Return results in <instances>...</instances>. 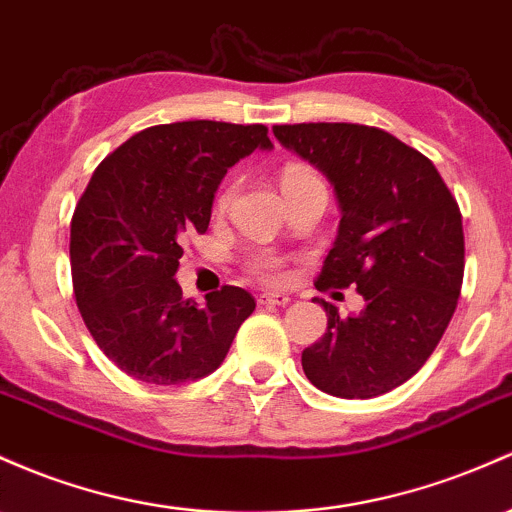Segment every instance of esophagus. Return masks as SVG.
<instances>
[{"label":"esophagus","instance_id":"obj_1","mask_svg":"<svg viewBox=\"0 0 512 512\" xmlns=\"http://www.w3.org/2000/svg\"><path fill=\"white\" fill-rule=\"evenodd\" d=\"M260 303H267V306H286L291 299L286 294H279V291H265V294H260Z\"/></svg>","mask_w":512,"mask_h":512}]
</instances>
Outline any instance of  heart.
Masks as SVG:
<instances>
[{
  "label": "heart",
  "mask_w": 512,
  "mask_h": 512,
  "mask_svg": "<svg viewBox=\"0 0 512 512\" xmlns=\"http://www.w3.org/2000/svg\"><path fill=\"white\" fill-rule=\"evenodd\" d=\"M303 179H318L316 174L303 170V167H286L282 174V184H294V182H303ZM233 199V187H228L226 192L221 194L218 204L226 206L228 201ZM250 272L255 277L265 279V282H284L286 279V269H284V260L282 257L272 255V252H260L250 260Z\"/></svg>",
  "instance_id": "b5f03b06"
}]
</instances>
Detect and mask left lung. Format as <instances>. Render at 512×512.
I'll use <instances>...</instances> for the list:
<instances>
[{
    "mask_svg": "<svg viewBox=\"0 0 512 512\" xmlns=\"http://www.w3.org/2000/svg\"><path fill=\"white\" fill-rule=\"evenodd\" d=\"M286 150L333 184L340 226L316 286L357 284L364 308L342 318L333 303L303 372L338 398L389 393L428 362L445 335L464 277L457 201L423 153L357 123L274 126Z\"/></svg>",
    "mask_w": 512,
    "mask_h": 512,
    "instance_id": "8db88e82",
    "label": "left lung"
}]
</instances>
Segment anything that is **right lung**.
Masks as SVG:
<instances>
[{
    "label": "right lung",
    "instance_id": "add662e5",
    "mask_svg": "<svg viewBox=\"0 0 512 512\" xmlns=\"http://www.w3.org/2000/svg\"><path fill=\"white\" fill-rule=\"evenodd\" d=\"M272 148L260 123H162L94 170L70 226L72 286L84 325L121 372L172 386L221 367L255 299L223 286L199 306L174 274L184 238L209 228L226 172Z\"/></svg>",
    "mask_w": 512,
    "mask_h": 512
}]
</instances>
